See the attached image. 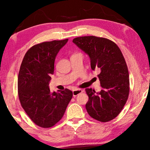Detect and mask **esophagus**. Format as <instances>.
Returning a JSON list of instances; mask_svg holds the SVG:
<instances>
[{
  "instance_id": "obj_1",
  "label": "esophagus",
  "mask_w": 150,
  "mask_h": 150,
  "mask_svg": "<svg viewBox=\"0 0 150 150\" xmlns=\"http://www.w3.org/2000/svg\"><path fill=\"white\" fill-rule=\"evenodd\" d=\"M83 92V91L82 89H75L74 91H73V96H76L77 95H78L79 94H80Z\"/></svg>"
}]
</instances>
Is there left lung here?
Here are the masks:
<instances>
[{"label": "left lung", "instance_id": "left-lung-1", "mask_svg": "<svg viewBox=\"0 0 150 150\" xmlns=\"http://www.w3.org/2000/svg\"><path fill=\"white\" fill-rule=\"evenodd\" d=\"M73 42L89 56L91 69L100 71V92L85 89L88 114L103 122L113 120L122 110L130 91L128 67L120 48L110 40L93 35L75 38Z\"/></svg>", "mask_w": 150, "mask_h": 150}]
</instances>
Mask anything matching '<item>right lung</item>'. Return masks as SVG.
Returning a JSON list of instances; mask_svg holds the SVG:
<instances>
[{"label":"right lung","instance_id":"right-lung-1","mask_svg":"<svg viewBox=\"0 0 150 150\" xmlns=\"http://www.w3.org/2000/svg\"><path fill=\"white\" fill-rule=\"evenodd\" d=\"M68 39L45 42L28 50L20 66L18 93L22 107L36 125L47 128L64 115L73 92L67 88L52 93L49 88L57 54Z\"/></svg>","mask_w":150,"mask_h":150}]
</instances>
